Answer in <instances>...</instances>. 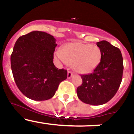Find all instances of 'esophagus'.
I'll list each match as a JSON object with an SVG mask.
<instances>
[{
	"label": "esophagus",
	"mask_w": 134,
	"mask_h": 134,
	"mask_svg": "<svg viewBox=\"0 0 134 134\" xmlns=\"http://www.w3.org/2000/svg\"><path fill=\"white\" fill-rule=\"evenodd\" d=\"M72 75H73V73L72 72H71V71H68L67 72V78H71Z\"/></svg>",
	"instance_id": "1"
}]
</instances>
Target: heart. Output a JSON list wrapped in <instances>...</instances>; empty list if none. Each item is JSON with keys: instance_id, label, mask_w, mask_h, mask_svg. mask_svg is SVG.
Wrapping results in <instances>:
<instances>
[{"instance_id": "heart-1", "label": "heart", "mask_w": 134, "mask_h": 134, "mask_svg": "<svg viewBox=\"0 0 134 134\" xmlns=\"http://www.w3.org/2000/svg\"><path fill=\"white\" fill-rule=\"evenodd\" d=\"M54 58L64 64L74 63V68L79 73L88 74L99 65L102 52L96 45L72 42L64 44L62 49L58 50Z\"/></svg>"}]
</instances>
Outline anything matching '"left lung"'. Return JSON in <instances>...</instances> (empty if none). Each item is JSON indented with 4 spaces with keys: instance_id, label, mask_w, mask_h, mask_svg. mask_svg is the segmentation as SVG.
<instances>
[{
    "instance_id": "8db88e82",
    "label": "left lung",
    "mask_w": 134,
    "mask_h": 134,
    "mask_svg": "<svg viewBox=\"0 0 134 134\" xmlns=\"http://www.w3.org/2000/svg\"><path fill=\"white\" fill-rule=\"evenodd\" d=\"M102 58L98 67L89 75H81L82 84L76 90L81 101L88 104L102 105L110 100L121 85L123 59L117 47L106 41L97 42Z\"/></svg>"
}]
</instances>
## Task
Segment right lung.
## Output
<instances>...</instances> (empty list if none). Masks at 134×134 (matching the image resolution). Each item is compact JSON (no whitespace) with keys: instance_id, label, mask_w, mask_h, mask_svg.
<instances>
[{"instance_id":"obj_1","label":"right lung","mask_w":134,"mask_h":134,"mask_svg":"<svg viewBox=\"0 0 134 134\" xmlns=\"http://www.w3.org/2000/svg\"><path fill=\"white\" fill-rule=\"evenodd\" d=\"M57 46L52 36L34 31L17 40L11 55L14 80L21 93L34 100H46L55 94L67 71L53 63Z\"/></svg>"}]
</instances>
